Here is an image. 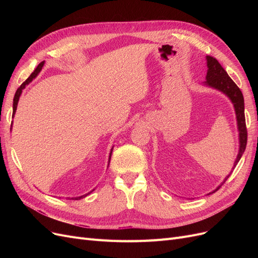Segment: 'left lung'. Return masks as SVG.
<instances>
[{"mask_svg":"<svg viewBox=\"0 0 258 258\" xmlns=\"http://www.w3.org/2000/svg\"><path fill=\"white\" fill-rule=\"evenodd\" d=\"M207 66H208V72H207V76H206L207 81L205 82V84L207 86H210V87L215 88L217 90L222 91L223 93H225V95L231 100L233 106H235L238 130H239V144H240L237 159L235 161V165H233V168H235L237 166V163L239 162L240 158L242 157V155H243V153L245 151L246 141H247L243 95H242V92L238 86L236 85V83L230 79L227 72L225 71L224 68L220 64V62H218L215 58L211 57V56H207ZM229 175L224 179V183L227 181ZM221 186H218L215 190L220 188Z\"/></svg>","mask_w":258,"mask_h":258,"instance_id":"obj_1","label":"left lung"}]
</instances>
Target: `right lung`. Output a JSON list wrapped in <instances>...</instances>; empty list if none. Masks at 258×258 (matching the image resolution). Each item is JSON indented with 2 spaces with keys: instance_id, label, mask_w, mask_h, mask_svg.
Returning a JSON list of instances; mask_svg holds the SVG:
<instances>
[{
  "instance_id": "obj_1",
  "label": "right lung",
  "mask_w": 258,
  "mask_h": 258,
  "mask_svg": "<svg viewBox=\"0 0 258 258\" xmlns=\"http://www.w3.org/2000/svg\"><path fill=\"white\" fill-rule=\"evenodd\" d=\"M43 66H44V61H43V62H41V63L36 67V69L34 70V71H33L32 73H31V75H30V76L28 77V79L26 80V82H23V83L21 84L20 87L17 89L16 93H15V97H14V103H13V117H14V114L16 113V110H17V104H18V101H19V98H20V95H21L22 90L25 89V87H26V86H27L28 84H30L31 82H32V81L35 79V77L37 76V74H38V73L41 72V70H42ZM112 151H113V148H112ZM112 151H111V153H110V159H111V156H112ZM108 162H110V161H108ZM88 194H90V192H88ZM88 194L83 195V196H81V197H75V198H72V199H74V200H80V199H82V198H84V197L87 196Z\"/></svg>"
}]
</instances>
